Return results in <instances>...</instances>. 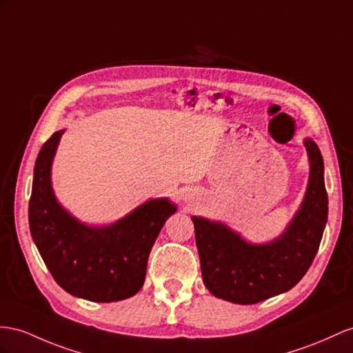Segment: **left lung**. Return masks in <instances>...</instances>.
<instances>
[{
  "mask_svg": "<svg viewBox=\"0 0 353 353\" xmlns=\"http://www.w3.org/2000/svg\"><path fill=\"white\" fill-rule=\"evenodd\" d=\"M309 182L303 201L274 240L250 243L219 221L192 216L205 288L236 304H255L288 292L310 268L328 219L323 159L312 139H304Z\"/></svg>",
  "mask_w": 353,
  "mask_h": 353,
  "instance_id": "8db88e82",
  "label": "left lung"
}]
</instances>
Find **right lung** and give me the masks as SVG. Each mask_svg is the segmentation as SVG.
Masks as SVG:
<instances>
[{
	"label": "right lung",
	"mask_w": 353,
	"mask_h": 353,
	"mask_svg": "<svg viewBox=\"0 0 353 353\" xmlns=\"http://www.w3.org/2000/svg\"><path fill=\"white\" fill-rule=\"evenodd\" d=\"M64 132H53L35 161L28 209L32 240L68 294L95 303L125 300L141 289L153 243L177 205L155 198L113 223L95 227L79 221L52 188L53 158Z\"/></svg>",
	"instance_id": "obj_1"
}]
</instances>
